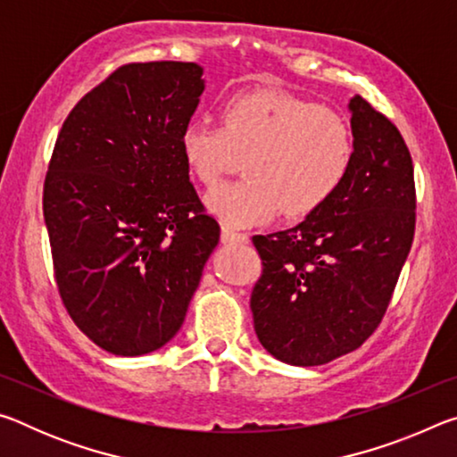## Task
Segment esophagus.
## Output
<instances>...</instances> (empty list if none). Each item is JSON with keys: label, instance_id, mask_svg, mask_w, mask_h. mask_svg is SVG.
<instances>
[{"label": "esophagus", "instance_id": "obj_1", "mask_svg": "<svg viewBox=\"0 0 457 457\" xmlns=\"http://www.w3.org/2000/svg\"><path fill=\"white\" fill-rule=\"evenodd\" d=\"M221 242L223 244H245L247 234H239L229 228H221Z\"/></svg>", "mask_w": 457, "mask_h": 457}]
</instances>
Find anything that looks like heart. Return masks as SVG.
Masks as SVG:
<instances>
[{
  "label": "heart",
  "instance_id": "b5f03b06",
  "mask_svg": "<svg viewBox=\"0 0 457 457\" xmlns=\"http://www.w3.org/2000/svg\"><path fill=\"white\" fill-rule=\"evenodd\" d=\"M181 153L201 183L213 185L245 159V179L221 183L205 205L223 226L250 228L278 212L303 218L345 183L353 135L330 108L286 95H237L221 106V122L191 120Z\"/></svg>",
  "mask_w": 457,
  "mask_h": 457
}]
</instances>
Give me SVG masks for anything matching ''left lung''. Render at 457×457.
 Listing matches in <instances>:
<instances>
[{
    "mask_svg": "<svg viewBox=\"0 0 457 457\" xmlns=\"http://www.w3.org/2000/svg\"><path fill=\"white\" fill-rule=\"evenodd\" d=\"M345 183L290 229L256 236L264 272L250 308L260 345L294 367L324 365L378 327L411 250L413 163L403 137L365 98L349 103Z\"/></svg>",
    "mask_w": 457,
    "mask_h": 457,
    "instance_id": "1",
    "label": "left lung"
}]
</instances>
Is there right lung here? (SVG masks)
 <instances>
[{
    "label": "right lung",
    "mask_w": 457,
    "mask_h": 457,
    "mask_svg": "<svg viewBox=\"0 0 457 457\" xmlns=\"http://www.w3.org/2000/svg\"><path fill=\"white\" fill-rule=\"evenodd\" d=\"M204 90L195 62L120 66L72 108L54 146L44 221L58 292L76 327L119 357L177 335L220 242L181 153Z\"/></svg>",
    "instance_id": "right-lung-1"
}]
</instances>
